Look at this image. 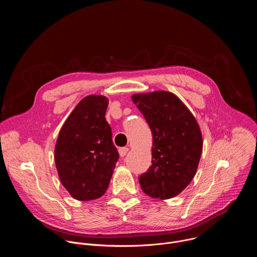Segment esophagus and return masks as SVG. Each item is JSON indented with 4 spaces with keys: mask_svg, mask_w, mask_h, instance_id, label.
Here are the masks:
<instances>
[{
    "mask_svg": "<svg viewBox=\"0 0 257 257\" xmlns=\"http://www.w3.org/2000/svg\"><path fill=\"white\" fill-rule=\"evenodd\" d=\"M128 152H129V149L128 148H121V149H119V155H120V157H125L127 154H128Z\"/></svg>",
    "mask_w": 257,
    "mask_h": 257,
    "instance_id": "1",
    "label": "esophagus"
}]
</instances>
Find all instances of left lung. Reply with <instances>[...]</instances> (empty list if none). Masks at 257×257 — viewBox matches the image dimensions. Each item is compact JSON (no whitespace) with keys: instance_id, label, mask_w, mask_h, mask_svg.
<instances>
[{"instance_id":"8db88e82","label":"left lung","mask_w":257,"mask_h":257,"mask_svg":"<svg viewBox=\"0 0 257 257\" xmlns=\"http://www.w3.org/2000/svg\"><path fill=\"white\" fill-rule=\"evenodd\" d=\"M153 133V164L139 177L145 194L169 199L194 178L202 153L200 127L189 108L174 93L158 90L132 95Z\"/></svg>"}]
</instances>
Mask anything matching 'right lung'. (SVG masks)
I'll return each instance as SVG.
<instances>
[{"mask_svg": "<svg viewBox=\"0 0 257 257\" xmlns=\"http://www.w3.org/2000/svg\"><path fill=\"white\" fill-rule=\"evenodd\" d=\"M107 97L82 98L62 126L55 163L62 185L77 200L99 198L106 191L119 154L105 121Z\"/></svg>", "mask_w": 257, "mask_h": 257, "instance_id": "1", "label": "right lung"}]
</instances>
